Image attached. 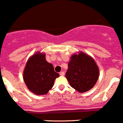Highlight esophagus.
<instances>
[{"mask_svg":"<svg viewBox=\"0 0 123 123\" xmlns=\"http://www.w3.org/2000/svg\"><path fill=\"white\" fill-rule=\"evenodd\" d=\"M60 74L61 76H64V75H65V72H61L60 73Z\"/></svg>","mask_w":123,"mask_h":123,"instance_id":"1","label":"esophagus"}]
</instances>
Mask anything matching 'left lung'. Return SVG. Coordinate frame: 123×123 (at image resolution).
<instances>
[{
  "instance_id": "left-lung-1",
  "label": "left lung",
  "mask_w": 123,
  "mask_h": 123,
  "mask_svg": "<svg viewBox=\"0 0 123 123\" xmlns=\"http://www.w3.org/2000/svg\"><path fill=\"white\" fill-rule=\"evenodd\" d=\"M99 73L93 58L81 51L71 56L65 76L72 88L79 93H84L95 85Z\"/></svg>"
}]
</instances>
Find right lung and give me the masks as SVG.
<instances>
[{"mask_svg":"<svg viewBox=\"0 0 123 123\" xmlns=\"http://www.w3.org/2000/svg\"><path fill=\"white\" fill-rule=\"evenodd\" d=\"M59 74L47 62L45 53L37 52L27 61L24 71V82L30 92L37 95L46 94L53 87Z\"/></svg>","mask_w":123,"mask_h":123,"instance_id":"right-lung-1","label":"right lung"}]
</instances>
